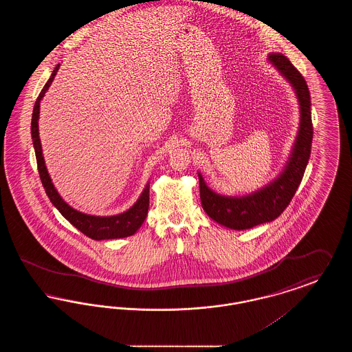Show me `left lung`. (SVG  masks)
<instances>
[{"mask_svg":"<svg viewBox=\"0 0 352 352\" xmlns=\"http://www.w3.org/2000/svg\"><path fill=\"white\" fill-rule=\"evenodd\" d=\"M268 62L293 87L300 104V128L284 170L267 186L243 197L220 195L206 184L198 173L203 210L219 224L236 231L269 223L284 212L301 184L311 153L313 124L307 84L300 71L283 54H269Z\"/></svg>","mask_w":352,"mask_h":352,"instance_id":"left-lung-1","label":"left lung"}]
</instances>
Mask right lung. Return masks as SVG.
Returning a JSON list of instances; mask_svg holds the SVG:
<instances>
[{
    "mask_svg": "<svg viewBox=\"0 0 352 352\" xmlns=\"http://www.w3.org/2000/svg\"><path fill=\"white\" fill-rule=\"evenodd\" d=\"M60 65H56L51 74L50 79L45 84L43 89L41 91L38 99L35 101L33 109V118H32V138H33L34 151L36 157V165L38 173L41 177L42 184L45 187V191L49 197L51 203L55 206V208L67 219L68 221L78 228L85 236L94 239V240H109V239H122L132 236L138 231V228L142 226L144 220L148 215L149 210V184H146L144 191L141 192L140 198L134 203L133 206L118 215L112 217H95L80 212L75 208H72L68 203L63 201V198L56 191L55 186L51 181L47 168L45 165V158L42 153V145L39 138V129H38V120H39V105L41 100L43 99L45 94L50 88L51 83L58 72Z\"/></svg>",
    "mask_w": 352,
    "mask_h": 352,
    "instance_id": "add662e5",
    "label": "right lung"
}]
</instances>
